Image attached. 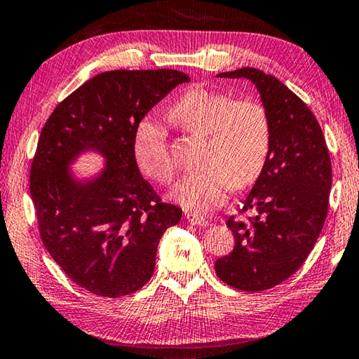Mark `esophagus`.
Masks as SVG:
<instances>
[{"instance_id": "obj_1", "label": "esophagus", "mask_w": 359, "mask_h": 359, "mask_svg": "<svg viewBox=\"0 0 359 359\" xmlns=\"http://www.w3.org/2000/svg\"><path fill=\"white\" fill-rule=\"evenodd\" d=\"M187 219L193 224V226H202V227H207L208 226V221L203 219V217L198 216V215H193V213H187Z\"/></svg>"}]
</instances>
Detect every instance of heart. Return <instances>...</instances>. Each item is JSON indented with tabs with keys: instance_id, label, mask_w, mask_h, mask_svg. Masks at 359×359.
Masks as SVG:
<instances>
[{
	"instance_id": "b5f03b06",
	"label": "heart",
	"mask_w": 359,
	"mask_h": 359,
	"mask_svg": "<svg viewBox=\"0 0 359 359\" xmlns=\"http://www.w3.org/2000/svg\"><path fill=\"white\" fill-rule=\"evenodd\" d=\"M170 118L188 132L207 137L202 171L185 175L172 189V199L193 212L219 207L231 188L254 184L269 156L271 124L259 102L235 101L227 93L193 88L175 102ZM133 156L147 177L170 184L175 161L160 124L144 119L133 137Z\"/></svg>"
}]
</instances>
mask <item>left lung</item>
<instances>
[{"label": "left lung", "instance_id": "obj_1", "mask_svg": "<svg viewBox=\"0 0 359 359\" xmlns=\"http://www.w3.org/2000/svg\"><path fill=\"white\" fill-rule=\"evenodd\" d=\"M217 77L255 83L269 116L271 147L240 210L255 216L229 217L235 248L217 259L215 271L236 290L264 291L291 277L318 241L328 212L332 161L313 111L277 77L250 67Z\"/></svg>", "mask_w": 359, "mask_h": 359}]
</instances>
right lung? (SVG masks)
Returning a JSON list of instances; mask_svg holds the SVG:
<instances>
[{
	"instance_id": "add662e5",
	"label": "right lung",
	"mask_w": 359,
	"mask_h": 359,
	"mask_svg": "<svg viewBox=\"0 0 359 359\" xmlns=\"http://www.w3.org/2000/svg\"><path fill=\"white\" fill-rule=\"evenodd\" d=\"M189 77L177 69H114L67 96L41 129L31 165V198L46 250L83 290L128 296L154 273L161 235L182 208L158 198L133 156L138 124ZM106 158L96 178L77 181L69 165L82 151Z\"/></svg>"
}]
</instances>
